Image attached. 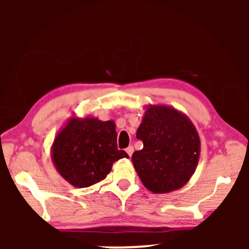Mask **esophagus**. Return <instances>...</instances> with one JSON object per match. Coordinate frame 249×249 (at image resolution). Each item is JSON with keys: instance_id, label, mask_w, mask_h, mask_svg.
I'll return each mask as SVG.
<instances>
[{"instance_id": "1", "label": "esophagus", "mask_w": 249, "mask_h": 249, "mask_svg": "<svg viewBox=\"0 0 249 249\" xmlns=\"http://www.w3.org/2000/svg\"><path fill=\"white\" fill-rule=\"evenodd\" d=\"M126 153L128 154V156H132V153H133V146H128V147H126Z\"/></svg>"}]
</instances>
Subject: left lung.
<instances>
[{"instance_id":"1","label":"left lung","mask_w":249,"mask_h":249,"mask_svg":"<svg viewBox=\"0 0 249 249\" xmlns=\"http://www.w3.org/2000/svg\"><path fill=\"white\" fill-rule=\"evenodd\" d=\"M136 137L144 146L132 154L134 170L142 185L156 194L179 190L198 166L200 138L181 111L168 105H145Z\"/></svg>"}]
</instances>
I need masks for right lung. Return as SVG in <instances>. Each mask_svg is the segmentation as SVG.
<instances>
[{
    "label": "right lung",
    "mask_w": 249,
    "mask_h": 249,
    "mask_svg": "<svg viewBox=\"0 0 249 249\" xmlns=\"http://www.w3.org/2000/svg\"><path fill=\"white\" fill-rule=\"evenodd\" d=\"M122 158L128 156L117 148L116 123L96 117H70L51 145V160L56 171L78 188L104 180L113 162Z\"/></svg>",
    "instance_id": "right-lung-1"
}]
</instances>
